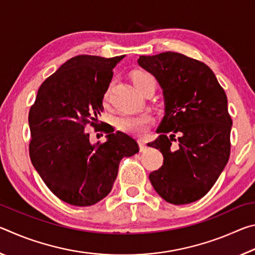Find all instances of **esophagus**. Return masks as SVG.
I'll use <instances>...</instances> for the list:
<instances>
[{
  "mask_svg": "<svg viewBox=\"0 0 255 255\" xmlns=\"http://www.w3.org/2000/svg\"><path fill=\"white\" fill-rule=\"evenodd\" d=\"M138 144H139V149L141 150V152H144V150L146 149V147H147V146H146V141L144 139L138 140Z\"/></svg>",
  "mask_w": 255,
  "mask_h": 255,
  "instance_id": "esophagus-1",
  "label": "esophagus"
}]
</instances>
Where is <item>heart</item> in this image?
<instances>
[{"instance_id": "1", "label": "heart", "mask_w": 255, "mask_h": 255, "mask_svg": "<svg viewBox=\"0 0 255 255\" xmlns=\"http://www.w3.org/2000/svg\"><path fill=\"white\" fill-rule=\"evenodd\" d=\"M132 80L135 85H140L148 81H154V77L146 72H135L132 75ZM107 97V94H106ZM150 123V116L147 114L140 115H126L117 120V126L125 132L132 133V135H144L147 129V125Z\"/></svg>"}]
</instances>
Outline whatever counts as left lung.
<instances>
[{
  "mask_svg": "<svg viewBox=\"0 0 255 255\" xmlns=\"http://www.w3.org/2000/svg\"><path fill=\"white\" fill-rule=\"evenodd\" d=\"M137 62L157 80L165 106L156 130L161 135L147 144L164 157L163 165L149 174L150 183L170 204L199 200L230 158L233 123L226 93L205 63L185 55L165 51L139 56ZM172 141L178 145L172 148Z\"/></svg>",
  "mask_w": 255,
  "mask_h": 255,
  "instance_id": "obj_1",
  "label": "left lung"
}]
</instances>
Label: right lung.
I'll use <instances>...</instances> for the list:
<instances>
[{"instance_id": "obj_1", "label": "right lung", "mask_w": 255, "mask_h": 255, "mask_svg": "<svg viewBox=\"0 0 255 255\" xmlns=\"http://www.w3.org/2000/svg\"><path fill=\"white\" fill-rule=\"evenodd\" d=\"M125 55L105 58L80 55L68 59L38 90L29 111L32 165L51 192L79 207L92 206L109 195L123 157L139 150L122 131H106L107 141L91 144L85 127H98V115Z\"/></svg>"}]
</instances>
